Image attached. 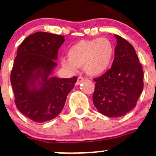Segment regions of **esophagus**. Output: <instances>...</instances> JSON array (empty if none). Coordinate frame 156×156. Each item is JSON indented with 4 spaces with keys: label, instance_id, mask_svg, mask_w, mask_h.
<instances>
[{
    "label": "esophagus",
    "instance_id": "34e87169",
    "mask_svg": "<svg viewBox=\"0 0 156 156\" xmlns=\"http://www.w3.org/2000/svg\"><path fill=\"white\" fill-rule=\"evenodd\" d=\"M84 78H83L82 76H78V80H77V81H76V84H77V85H78V84H81V83L82 82V81H84Z\"/></svg>",
    "mask_w": 156,
    "mask_h": 156
}]
</instances>
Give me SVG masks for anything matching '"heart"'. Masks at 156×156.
<instances>
[{
	"instance_id": "1",
	"label": "heart",
	"mask_w": 156,
	"mask_h": 156,
	"mask_svg": "<svg viewBox=\"0 0 156 156\" xmlns=\"http://www.w3.org/2000/svg\"><path fill=\"white\" fill-rule=\"evenodd\" d=\"M114 55V47L107 38L81 40L74 44L67 51V59H62V65L71 72L83 66L84 72L97 76L106 72Z\"/></svg>"
}]
</instances>
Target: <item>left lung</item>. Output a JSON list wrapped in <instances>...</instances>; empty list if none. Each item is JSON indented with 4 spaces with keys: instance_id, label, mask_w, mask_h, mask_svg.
I'll use <instances>...</instances> for the list:
<instances>
[{
    "instance_id": "1",
    "label": "left lung",
    "mask_w": 156,
    "mask_h": 156,
    "mask_svg": "<svg viewBox=\"0 0 156 156\" xmlns=\"http://www.w3.org/2000/svg\"><path fill=\"white\" fill-rule=\"evenodd\" d=\"M117 45L111 68L94 78V106L112 118L126 115L136 106L144 88V71L133 47L115 34Z\"/></svg>"
}]
</instances>
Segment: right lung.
I'll return each instance as SVG.
<instances>
[{
  "mask_svg": "<svg viewBox=\"0 0 156 156\" xmlns=\"http://www.w3.org/2000/svg\"><path fill=\"white\" fill-rule=\"evenodd\" d=\"M64 41L63 35L37 31L28 36L17 49L10 74L14 101L20 112L33 122L55 119L78 79L76 76L50 77Z\"/></svg>",
  "mask_w": 156,
  "mask_h": 156,
  "instance_id": "add662e5",
  "label": "right lung"
}]
</instances>
